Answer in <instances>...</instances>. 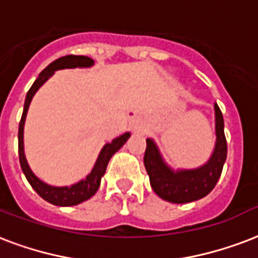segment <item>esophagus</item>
I'll list each match as a JSON object with an SVG mask.
<instances>
[{
  "instance_id": "esophagus-1",
  "label": "esophagus",
  "mask_w": 258,
  "mask_h": 258,
  "mask_svg": "<svg viewBox=\"0 0 258 258\" xmlns=\"http://www.w3.org/2000/svg\"><path fill=\"white\" fill-rule=\"evenodd\" d=\"M141 125H142V121L139 120L138 117L137 119H134V120H131V127H133L134 130H138Z\"/></svg>"
}]
</instances>
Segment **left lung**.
<instances>
[{
	"label": "left lung",
	"instance_id": "8db88e82",
	"mask_svg": "<svg viewBox=\"0 0 258 258\" xmlns=\"http://www.w3.org/2000/svg\"><path fill=\"white\" fill-rule=\"evenodd\" d=\"M216 145L211 160L195 170L173 172L164 164L160 151L151 139H146L145 168L150 177L151 188L161 199L170 203H189L207 196L222 174L227 157V142L225 137V123L221 109L215 104Z\"/></svg>",
	"mask_w": 258,
	"mask_h": 258
}]
</instances>
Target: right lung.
<instances>
[{"mask_svg": "<svg viewBox=\"0 0 258 258\" xmlns=\"http://www.w3.org/2000/svg\"><path fill=\"white\" fill-rule=\"evenodd\" d=\"M93 64V59L88 58V56H82V55H66L62 58L56 59L52 63H50L44 70H43L39 77L36 78V81L33 82V85L31 86V89L27 93L24 103V111L21 115V120L19 124V158L21 169L24 172L27 180L31 184L33 189L36 190L37 195L47 200L48 203L55 204V206H60V207H68V206H76L80 204L85 200L90 199L96 192H97L98 186H100V181L101 177L105 173L107 165L111 160V157L115 154L116 151L119 150L130 138V134H123L121 137L113 139L111 143H107L103 147V150L98 155V160L94 165L93 170L90 172V174L86 177L85 180H82L78 184H74L72 186H62V188H56V186H50L40 181L32 170L29 169L27 160L24 155V145H23V131H24V121L25 116H27V111H28L29 103L32 100L33 94L36 93V90L44 84V82L54 74L55 70L59 69H72V68H89Z\"/></svg>", "mask_w": 258, "mask_h": 258, "instance_id": "right-lung-1", "label": "right lung"}]
</instances>
